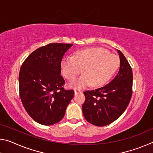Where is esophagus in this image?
I'll use <instances>...</instances> for the list:
<instances>
[{"mask_svg":"<svg viewBox=\"0 0 153 153\" xmlns=\"http://www.w3.org/2000/svg\"><path fill=\"white\" fill-rule=\"evenodd\" d=\"M74 92H75V94H79V93H81L82 90H79V89H75Z\"/></svg>","mask_w":153,"mask_h":153,"instance_id":"1","label":"esophagus"}]
</instances>
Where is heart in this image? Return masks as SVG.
Instances as JSON below:
<instances>
[{"label": "heart", "instance_id": "b5f03b06", "mask_svg": "<svg viewBox=\"0 0 153 153\" xmlns=\"http://www.w3.org/2000/svg\"><path fill=\"white\" fill-rule=\"evenodd\" d=\"M120 64L117 55L103 48L94 47L77 51L75 57L65 56L61 61V69L64 76L70 81L76 79L83 69L84 74L72 82L71 86L84 88L92 84L94 86H100L113 76Z\"/></svg>", "mask_w": 153, "mask_h": 153}]
</instances>
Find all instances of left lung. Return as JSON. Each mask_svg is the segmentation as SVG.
Returning a JSON list of instances; mask_svg holds the SVG:
<instances>
[{"label":"left lung","instance_id":"obj_1","mask_svg":"<svg viewBox=\"0 0 153 153\" xmlns=\"http://www.w3.org/2000/svg\"><path fill=\"white\" fill-rule=\"evenodd\" d=\"M120 68L112 81L105 86L84 92L82 105L85 119L97 126L108 125L125 111L132 95L133 74L130 65L120 51Z\"/></svg>","mask_w":153,"mask_h":153}]
</instances>
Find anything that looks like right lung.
Segmentation results:
<instances>
[{"label": "right lung", "instance_id": "add662e5", "mask_svg": "<svg viewBox=\"0 0 153 153\" xmlns=\"http://www.w3.org/2000/svg\"><path fill=\"white\" fill-rule=\"evenodd\" d=\"M72 44L51 43L32 52L24 61L19 74L21 100L33 120L45 126L58 123L74 96L63 88L61 61Z\"/></svg>", "mask_w": 153, "mask_h": 153}]
</instances>
